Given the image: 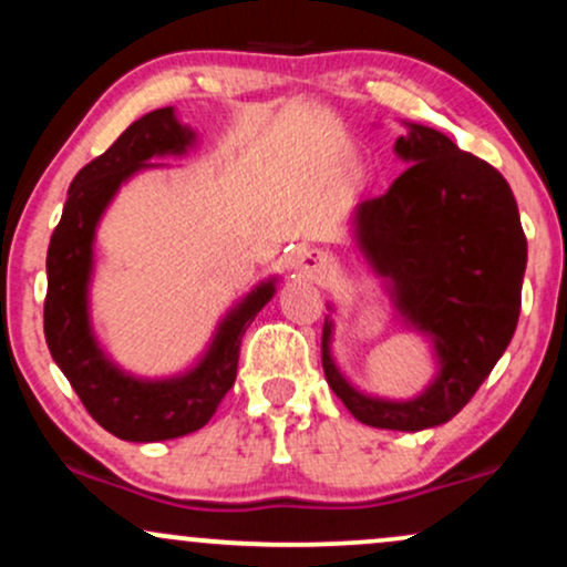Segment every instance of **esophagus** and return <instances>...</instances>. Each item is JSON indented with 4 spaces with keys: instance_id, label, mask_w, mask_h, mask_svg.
<instances>
[{
    "instance_id": "1",
    "label": "esophagus",
    "mask_w": 567,
    "mask_h": 567,
    "mask_svg": "<svg viewBox=\"0 0 567 567\" xmlns=\"http://www.w3.org/2000/svg\"><path fill=\"white\" fill-rule=\"evenodd\" d=\"M298 269H301L306 277H324L330 271V261L320 250H309L303 252L301 261H298Z\"/></svg>"
}]
</instances>
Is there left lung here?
I'll list each match as a JSON object with an SVG mask.
<instances>
[{
  "label": "left lung",
  "mask_w": 567,
  "mask_h": 567,
  "mask_svg": "<svg viewBox=\"0 0 567 567\" xmlns=\"http://www.w3.org/2000/svg\"><path fill=\"white\" fill-rule=\"evenodd\" d=\"M394 154L408 171L351 210V239L383 277L396 320L426 338L432 381L410 400L368 394L333 354L336 306L322 328L324 379L362 424L421 432L451 421L509 347L528 243L517 202L496 167L440 130L402 122Z\"/></svg>",
  "instance_id": "8db88e82"
}]
</instances>
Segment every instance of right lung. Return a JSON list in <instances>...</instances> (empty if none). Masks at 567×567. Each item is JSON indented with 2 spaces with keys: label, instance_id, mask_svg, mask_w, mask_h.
<instances>
[{
  "label": "right lung",
  "instance_id": "add662e5",
  "mask_svg": "<svg viewBox=\"0 0 567 567\" xmlns=\"http://www.w3.org/2000/svg\"><path fill=\"white\" fill-rule=\"evenodd\" d=\"M199 133L178 120L173 106L141 116L109 152L71 181L61 224L48 247L44 338L87 413L114 437L162 442L197 432L213 419L234 386L239 343L258 311L275 298L277 277H266L220 317L216 333L194 365L162 379L116 365L93 328L90 285L95 275V237L120 188L133 175L165 167L162 157H186Z\"/></svg>",
  "mask_w": 567,
  "mask_h": 567
}]
</instances>
